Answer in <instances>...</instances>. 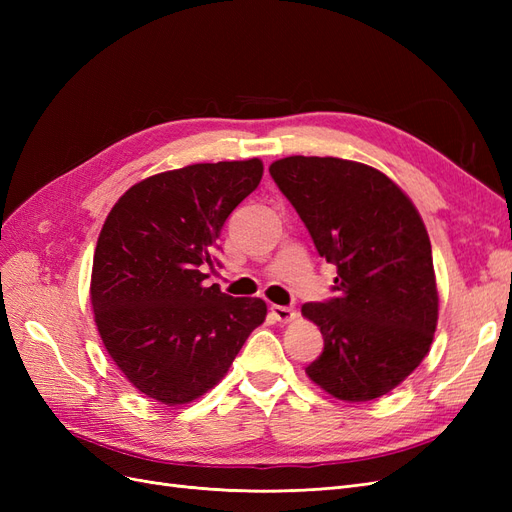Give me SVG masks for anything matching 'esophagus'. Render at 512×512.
I'll return each mask as SVG.
<instances>
[{"mask_svg":"<svg viewBox=\"0 0 512 512\" xmlns=\"http://www.w3.org/2000/svg\"><path fill=\"white\" fill-rule=\"evenodd\" d=\"M269 309H271V316H273L277 322H292V320H297V318H299L297 309H294V307H286V305H271Z\"/></svg>","mask_w":512,"mask_h":512,"instance_id":"esophagus-1","label":"esophagus"}]
</instances>
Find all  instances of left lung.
<instances>
[{
    "label": "left lung",
    "mask_w": 512,
    "mask_h": 512,
    "mask_svg": "<svg viewBox=\"0 0 512 512\" xmlns=\"http://www.w3.org/2000/svg\"><path fill=\"white\" fill-rule=\"evenodd\" d=\"M269 173L318 254L337 267V297L301 307L324 337L307 378L350 404L391 393L421 365L438 327L421 213L393 179L363 162L290 156Z\"/></svg>",
    "instance_id": "1"
}]
</instances>
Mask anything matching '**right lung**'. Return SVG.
<instances>
[{
    "instance_id": "add662e5",
    "label": "right lung",
    "mask_w": 512,
    "mask_h": 512,
    "mask_svg": "<svg viewBox=\"0 0 512 512\" xmlns=\"http://www.w3.org/2000/svg\"><path fill=\"white\" fill-rule=\"evenodd\" d=\"M262 173L258 158L166 170L106 215L89 284L96 327L121 374L164 406L211 391L267 318L262 299L203 284L226 218Z\"/></svg>"
}]
</instances>
